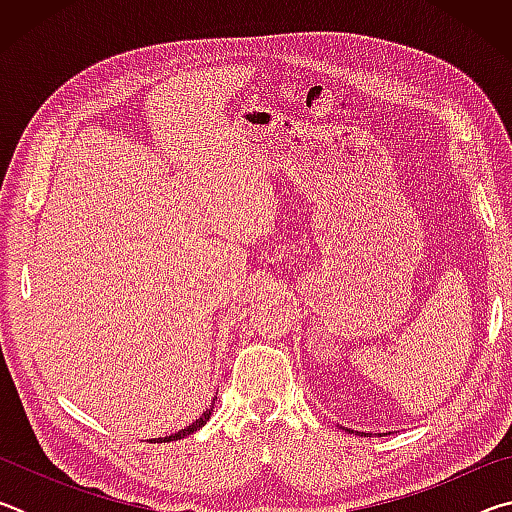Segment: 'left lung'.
Wrapping results in <instances>:
<instances>
[{
    "mask_svg": "<svg viewBox=\"0 0 512 512\" xmlns=\"http://www.w3.org/2000/svg\"><path fill=\"white\" fill-rule=\"evenodd\" d=\"M345 431H350V429H345ZM352 433H354V431H352ZM357 433H359V431H357Z\"/></svg>",
    "mask_w": 512,
    "mask_h": 512,
    "instance_id": "1",
    "label": "left lung"
}]
</instances>
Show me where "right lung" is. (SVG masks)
<instances>
[{"instance_id": "1", "label": "right lung", "mask_w": 512, "mask_h": 512, "mask_svg": "<svg viewBox=\"0 0 512 512\" xmlns=\"http://www.w3.org/2000/svg\"><path fill=\"white\" fill-rule=\"evenodd\" d=\"M212 409H214V402L210 404V409H205L201 418H198L196 422L189 424V427L180 429L178 433H171V436H167V438H155V440H158V443H171V440H180V438H185V436H192L194 431H198L201 427H205V422L210 420V415H212Z\"/></svg>"}]
</instances>
